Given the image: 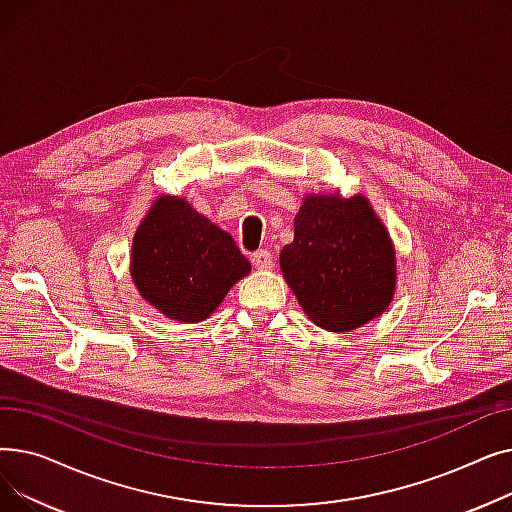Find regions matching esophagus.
I'll list each match as a JSON object with an SVG mask.
<instances>
[{"label":"esophagus","mask_w":512,"mask_h":512,"mask_svg":"<svg viewBox=\"0 0 512 512\" xmlns=\"http://www.w3.org/2000/svg\"><path fill=\"white\" fill-rule=\"evenodd\" d=\"M251 261H253L257 270H272V267H274V255H272V251H267V249L255 251L251 255Z\"/></svg>","instance_id":"34e87169"}]
</instances>
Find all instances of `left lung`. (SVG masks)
I'll return each instance as SVG.
<instances>
[{
    "instance_id": "obj_1",
    "label": "left lung",
    "mask_w": 512,
    "mask_h": 512,
    "mask_svg": "<svg viewBox=\"0 0 512 512\" xmlns=\"http://www.w3.org/2000/svg\"><path fill=\"white\" fill-rule=\"evenodd\" d=\"M280 270L309 319L328 332L380 317L396 288L392 238L363 195H307Z\"/></svg>"
}]
</instances>
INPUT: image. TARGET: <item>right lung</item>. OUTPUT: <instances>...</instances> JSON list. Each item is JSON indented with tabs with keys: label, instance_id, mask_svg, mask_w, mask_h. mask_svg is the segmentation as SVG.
<instances>
[{
	"label": "right lung",
	"instance_id": "right-lung-1",
	"mask_svg": "<svg viewBox=\"0 0 512 512\" xmlns=\"http://www.w3.org/2000/svg\"><path fill=\"white\" fill-rule=\"evenodd\" d=\"M249 272L234 238L182 197H157L132 238L130 276L139 294L186 324L207 319Z\"/></svg>",
	"mask_w": 512,
	"mask_h": 512
}]
</instances>
